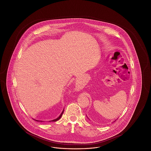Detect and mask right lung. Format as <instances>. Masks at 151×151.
Listing matches in <instances>:
<instances>
[{
  "instance_id": "obj_1",
  "label": "right lung",
  "mask_w": 151,
  "mask_h": 151,
  "mask_svg": "<svg viewBox=\"0 0 151 151\" xmlns=\"http://www.w3.org/2000/svg\"><path fill=\"white\" fill-rule=\"evenodd\" d=\"M63 111H64V110H63V111H62V113H61V114L59 115V117H58L57 119H54V120H52V121H49V122H56V121H57L58 120H59L60 118H61V116H62V115L63 114ZM37 121V120H36Z\"/></svg>"
}]
</instances>
